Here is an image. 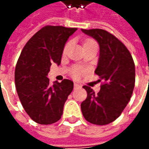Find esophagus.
<instances>
[{"label": "esophagus", "instance_id": "esophagus-1", "mask_svg": "<svg viewBox=\"0 0 149 149\" xmlns=\"http://www.w3.org/2000/svg\"><path fill=\"white\" fill-rule=\"evenodd\" d=\"M74 88H78V87H79V84H78L77 83H74Z\"/></svg>", "mask_w": 149, "mask_h": 149}]
</instances>
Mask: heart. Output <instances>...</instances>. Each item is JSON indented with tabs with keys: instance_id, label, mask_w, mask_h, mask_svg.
Listing matches in <instances>:
<instances>
[{
	"instance_id": "heart-1",
	"label": "heart",
	"mask_w": 149,
	"mask_h": 149,
	"mask_svg": "<svg viewBox=\"0 0 149 149\" xmlns=\"http://www.w3.org/2000/svg\"><path fill=\"white\" fill-rule=\"evenodd\" d=\"M92 44H96V43L94 41V40H86V41L84 42V46H86V45H92ZM68 45L69 44H67V45H65V49L67 48ZM82 73H83V70H82V69L79 68V67H75V68L73 70L72 74L74 77H79L82 74Z\"/></svg>"
}]
</instances>
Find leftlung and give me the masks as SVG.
Masks as SVG:
<instances>
[{
	"label": "left lung",
	"instance_id": "8db88e82",
	"mask_svg": "<svg viewBox=\"0 0 149 149\" xmlns=\"http://www.w3.org/2000/svg\"><path fill=\"white\" fill-rule=\"evenodd\" d=\"M82 31L100 45L95 73L104 84L97 94L90 87H83L88 96L81 103V110L88 122L103 126L117 119L131 99L135 87V63L127 47L107 31L82 29Z\"/></svg>",
	"mask_w": 149,
	"mask_h": 149
}]
</instances>
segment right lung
I'll use <instances>...</instances> for the list:
<instances>
[{"label": "right lung", "mask_w": 149, "mask_h": 149, "mask_svg": "<svg viewBox=\"0 0 149 149\" xmlns=\"http://www.w3.org/2000/svg\"><path fill=\"white\" fill-rule=\"evenodd\" d=\"M77 28L45 26L30 39L15 68V86L19 100L34 122L42 125L60 120L74 83L64 79L49 85L47 77L53 62L60 65L65 45Z\"/></svg>", "instance_id": "right-lung-1"}]
</instances>
